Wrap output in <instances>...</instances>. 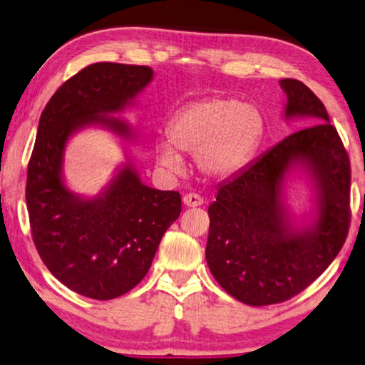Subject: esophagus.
<instances>
[{"mask_svg":"<svg viewBox=\"0 0 365 365\" xmlns=\"http://www.w3.org/2000/svg\"><path fill=\"white\" fill-rule=\"evenodd\" d=\"M205 201L197 193H188L183 197V205L188 206V208H195V206H201Z\"/></svg>","mask_w":365,"mask_h":365,"instance_id":"esophagus-1","label":"esophagus"}]
</instances>
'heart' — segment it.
Here are the masks:
<instances>
[{
	"label": "heart",
	"mask_w": 365,
	"mask_h": 365,
	"mask_svg": "<svg viewBox=\"0 0 365 365\" xmlns=\"http://www.w3.org/2000/svg\"><path fill=\"white\" fill-rule=\"evenodd\" d=\"M262 116L251 103L211 98L177 113L167 126L168 140L155 145L159 164L170 173L183 170L180 152L195 154L205 177L225 180L252 159L262 138Z\"/></svg>",
	"instance_id": "obj_1"
}]
</instances>
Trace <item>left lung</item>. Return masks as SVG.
Returning a JSON list of instances; mask_svg holds the SVG:
<instances>
[{
    "mask_svg": "<svg viewBox=\"0 0 365 365\" xmlns=\"http://www.w3.org/2000/svg\"><path fill=\"white\" fill-rule=\"evenodd\" d=\"M285 121L307 126L264 152L217 187L210 205L206 262L236 300L264 307L313 284L341 251L349 231V157L326 108L302 81H279ZM302 180L312 188L300 217L287 203Z\"/></svg>",
    "mask_w": 365,
    "mask_h": 365,
    "instance_id": "obj_1",
    "label": "left lung"
}]
</instances>
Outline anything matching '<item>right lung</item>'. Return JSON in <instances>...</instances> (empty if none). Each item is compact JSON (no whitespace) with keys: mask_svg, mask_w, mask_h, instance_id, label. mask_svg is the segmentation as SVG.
I'll list each match as a JSON object with an SVG mask.
<instances>
[{"mask_svg":"<svg viewBox=\"0 0 365 365\" xmlns=\"http://www.w3.org/2000/svg\"><path fill=\"white\" fill-rule=\"evenodd\" d=\"M152 80L150 67L93 63L65 81L41 114L26 185L32 239L58 282L95 300L121 297L144 279L182 211L180 193L140 180L133 164L138 133L116 116ZM90 127L110 130L125 149V162L93 197L70 190L63 172L68 143Z\"/></svg>","mask_w":365,"mask_h":365,"instance_id":"add662e5","label":"right lung"}]
</instances>
